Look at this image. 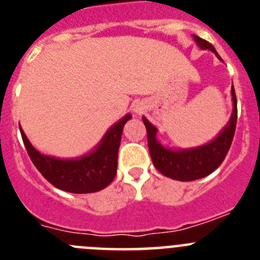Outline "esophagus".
Wrapping results in <instances>:
<instances>
[{
    "label": "esophagus",
    "mask_w": 260,
    "mask_h": 260,
    "mask_svg": "<svg viewBox=\"0 0 260 260\" xmlns=\"http://www.w3.org/2000/svg\"><path fill=\"white\" fill-rule=\"evenodd\" d=\"M134 110H135V113H142V112L144 110V107L142 104H138L137 107L134 108Z\"/></svg>",
    "instance_id": "obj_1"
}]
</instances>
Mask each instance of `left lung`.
I'll list each match as a JSON object with an SVG mask.
<instances>
[{"instance_id": "left-lung-1", "label": "left lung", "mask_w": 260, "mask_h": 260, "mask_svg": "<svg viewBox=\"0 0 260 260\" xmlns=\"http://www.w3.org/2000/svg\"><path fill=\"white\" fill-rule=\"evenodd\" d=\"M195 43L202 49H208L222 61L219 53L216 52L212 44L203 40L199 36L194 35ZM232 100H233V112L229 119L228 125L222 128L220 134L211 141L210 143L203 144L195 148L187 150H171L158 143L156 134L157 128L146 118L142 117L143 123L147 128V141H148V150L155 168L165 177L177 181H194L203 178L216 171L224 161L225 156L231 148L233 141L236 123H237V98L234 92V87L232 86Z\"/></svg>"}]
</instances>
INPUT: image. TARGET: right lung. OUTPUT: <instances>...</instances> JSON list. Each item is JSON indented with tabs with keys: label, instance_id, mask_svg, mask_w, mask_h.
I'll return each instance as SVG.
<instances>
[{
	"label": "right lung",
	"instance_id": "1",
	"mask_svg": "<svg viewBox=\"0 0 260 260\" xmlns=\"http://www.w3.org/2000/svg\"><path fill=\"white\" fill-rule=\"evenodd\" d=\"M130 118L132 114H126L114 123L95 150L70 160L43 155L32 146L22 127L19 130L28 156L45 180L63 191L87 194L105 189L114 180L123 126Z\"/></svg>",
	"mask_w": 260,
	"mask_h": 260
}]
</instances>
